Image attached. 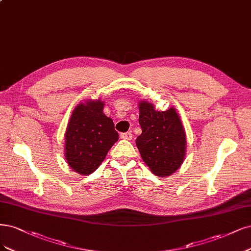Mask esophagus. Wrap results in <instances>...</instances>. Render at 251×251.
I'll return each mask as SVG.
<instances>
[{"instance_id":"1","label":"esophagus","mask_w":251,"mask_h":251,"mask_svg":"<svg viewBox=\"0 0 251 251\" xmlns=\"http://www.w3.org/2000/svg\"><path fill=\"white\" fill-rule=\"evenodd\" d=\"M133 135L131 133H122L120 134V138L124 140H131Z\"/></svg>"}]
</instances>
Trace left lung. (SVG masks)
I'll list each match as a JSON object with an SVG mask.
<instances>
[{
  "instance_id": "obj_1",
  "label": "left lung",
  "mask_w": 251,
  "mask_h": 251,
  "mask_svg": "<svg viewBox=\"0 0 251 251\" xmlns=\"http://www.w3.org/2000/svg\"><path fill=\"white\" fill-rule=\"evenodd\" d=\"M142 133L136 139L141 158L154 176L165 177L183 164L187 141L185 127L176 109L158 111L152 102L139 101Z\"/></svg>"
}]
</instances>
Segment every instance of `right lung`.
Wrapping results in <instances>:
<instances>
[{
  "label": "right lung",
  "instance_id": "right-lung-1",
  "mask_svg": "<svg viewBox=\"0 0 251 251\" xmlns=\"http://www.w3.org/2000/svg\"><path fill=\"white\" fill-rule=\"evenodd\" d=\"M103 100L80 102L71 115L65 131L64 157L74 171L88 176L105 160L118 140L113 120L103 113Z\"/></svg>",
  "mask_w": 251,
  "mask_h": 251
}]
</instances>
